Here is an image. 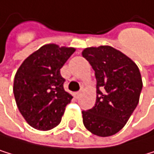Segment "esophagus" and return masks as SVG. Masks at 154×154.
<instances>
[{"label":"esophagus","instance_id":"1","mask_svg":"<svg viewBox=\"0 0 154 154\" xmlns=\"http://www.w3.org/2000/svg\"><path fill=\"white\" fill-rule=\"evenodd\" d=\"M80 95H81V92L80 91H78V92H75V98H79Z\"/></svg>","mask_w":154,"mask_h":154}]
</instances>
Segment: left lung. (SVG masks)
Returning <instances> with one entry per match:
<instances>
[{
	"label": "left lung",
	"instance_id": "8db88e82",
	"mask_svg": "<svg viewBox=\"0 0 154 154\" xmlns=\"http://www.w3.org/2000/svg\"><path fill=\"white\" fill-rule=\"evenodd\" d=\"M95 72L96 102L82 111L84 126L98 137L115 135L136 109L142 90L137 65L110 46L91 47L82 51Z\"/></svg>",
	"mask_w": 154,
	"mask_h": 154
}]
</instances>
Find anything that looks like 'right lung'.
Instances as JSON below:
<instances>
[{"label":"right lung","mask_w":154,"mask_h":154,"mask_svg":"<svg viewBox=\"0 0 154 154\" xmlns=\"http://www.w3.org/2000/svg\"><path fill=\"white\" fill-rule=\"evenodd\" d=\"M74 48L48 44L24 60L17 69L13 91L19 112L32 127L48 131L62 121L73 96L63 89L60 68Z\"/></svg>","instance_id":"right-lung-1"}]
</instances>
